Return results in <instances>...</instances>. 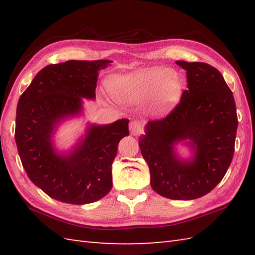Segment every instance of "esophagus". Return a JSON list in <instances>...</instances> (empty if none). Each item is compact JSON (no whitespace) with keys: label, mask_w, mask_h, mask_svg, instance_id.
Segmentation results:
<instances>
[{"label":"esophagus","mask_w":255,"mask_h":255,"mask_svg":"<svg viewBox=\"0 0 255 255\" xmlns=\"http://www.w3.org/2000/svg\"><path fill=\"white\" fill-rule=\"evenodd\" d=\"M129 130H130L132 136H138V134L143 132L142 125L139 122H131L129 125Z\"/></svg>","instance_id":"34e87169"}]
</instances>
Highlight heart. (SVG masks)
<instances>
[{
	"instance_id": "b5f03b06",
	"label": "heart",
	"mask_w": 255,
	"mask_h": 255,
	"mask_svg": "<svg viewBox=\"0 0 255 255\" xmlns=\"http://www.w3.org/2000/svg\"><path fill=\"white\" fill-rule=\"evenodd\" d=\"M180 78L163 68L139 69L119 77L115 82L117 99L129 105H140L150 100L154 116H163L181 99Z\"/></svg>"
}]
</instances>
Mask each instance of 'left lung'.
Returning a JSON list of instances; mask_svg holds the SVG:
<instances>
[{
  "instance_id": "obj_1",
  "label": "left lung",
  "mask_w": 255,
  "mask_h": 255,
  "mask_svg": "<svg viewBox=\"0 0 255 255\" xmlns=\"http://www.w3.org/2000/svg\"><path fill=\"white\" fill-rule=\"evenodd\" d=\"M186 71L187 90L170 115L150 121L139 147L159 195L175 200L199 198L218 185L232 161L238 128L232 92L217 69L204 62L176 61ZM191 148L183 159L175 147Z\"/></svg>"
}]
</instances>
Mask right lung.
Masks as SVG:
<instances>
[{
	"mask_svg": "<svg viewBox=\"0 0 255 255\" xmlns=\"http://www.w3.org/2000/svg\"><path fill=\"white\" fill-rule=\"evenodd\" d=\"M111 60H70L37 73L19 97L15 141L29 180L62 203H94L110 193L112 164L121 139L129 136L126 118L107 125L88 124L71 149L59 151V125L83 114V99L95 100L99 71Z\"/></svg>",
	"mask_w": 255,
	"mask_h": 255,
	"instance_id": "1",
	"label": "right lung"
}]
</instances>
